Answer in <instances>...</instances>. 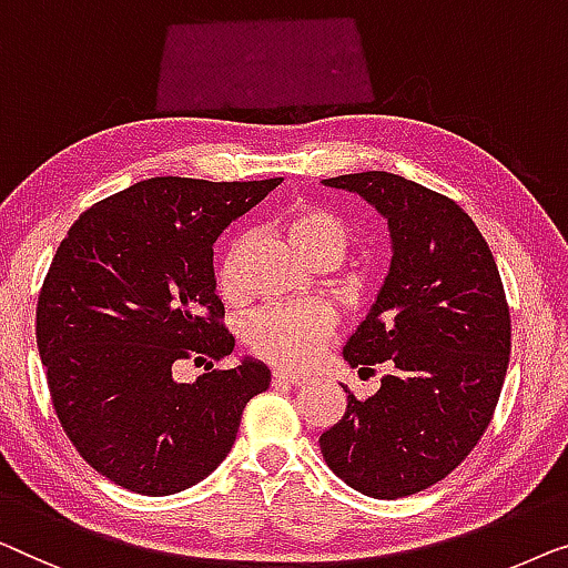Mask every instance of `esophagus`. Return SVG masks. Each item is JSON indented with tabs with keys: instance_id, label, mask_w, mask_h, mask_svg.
Here are the masks:
<instances>
[{
	"instance_id": "esophagus-1",
	"label": "esophagus",
	"mask_w": 568,
	"mask_h": 568,
	"mask_svg": "<svg viewBox=\"0 0 568 568\" xmlns=\"http://www.w3.org/2000/svg\"><path fill=\"white\" fill-rule=\"evenodd\" d=\"M306 375H298L293 371H273V386H303Z\"/></svg>"
}]
</instances>
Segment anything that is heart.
<instances>
[{"instance_id": "obj_1", "label": "heart", "mask_w": 568, "mask_h": 568, "mask_svg": "<svg viewBox=\"0 0 568 568\" xmlns=\"http://www.w3.org/2000/svg\"><path fill=\"white\" fill-rule=\"evenodd\" d=\"M287 234L318 267H334L345 257L353 231L339 213L322 205H295L285 219ZM246 239L236 236L219 262V291L226 298L242 293V252ZM337 318L316 303H277L265 306L244 322V342L260 361L281 367H306L334 337Z\"/></svg>"}]
</instances>
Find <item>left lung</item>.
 I'll return each instance as SVG.
<instances>
[{"label": "left lung", "instance_id": "obj_1", "mask_svg": "<svg viewBox=\"0 0 568 568\" xmlns=\"http://www.w3.org/2000/svg\"><path fill=\"white\" fill-rule=\"evenodd\" d=\"M388 219L394 260L378 301L345 345L347 363H388L373 396L318 437L334 474L375 499L417 494L458 468L489 427L513 324L497 262L447 195L390 172L324 180Z\"/></svg>", "mask_w": 568, "mask_h": 568}]
</instances>
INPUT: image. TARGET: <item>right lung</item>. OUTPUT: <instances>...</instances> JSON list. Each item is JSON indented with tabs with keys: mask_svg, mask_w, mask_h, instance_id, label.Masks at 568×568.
<instances>
[{
	"mask_svg": "<svg viewBox=\"0 0 568 568\" xmlns=\"http://www.w3.org/2000/svg\"><path fill=\"white\" fill-rule=\"evenodd\" d=\"M281 182H135L87 207L55 250L36 308L48 390L71 445L123 489L166 497L203 481L267 390L257 361L213 367L234 349L213 242ZM203 356L195 384L171 378Z\"/></svg>",
	"mask_w": 568,
	"mask_h": 568,
	"instance_id": "right-lung-1",
	"label": "right lung"
}]
</instances>
